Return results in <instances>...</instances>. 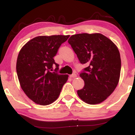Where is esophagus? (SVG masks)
<instances>
[{
	"label": "esophagus",
	"instance_id": "esophagus-1",
	"mask_svg": "<svg viewBox=\"0 0 135 135\" xmlns=\"http://www.w3.org/2000/svg\"><path fill=\"white\" fill-rule=\"evenodd\" d=\"M70 77H71V78H76V77H77V74H75V73H73V74H72L71 75H70Z\"/></svg>",
	"mask_w": 135,
	"mask_h": 135
}]
</instances>
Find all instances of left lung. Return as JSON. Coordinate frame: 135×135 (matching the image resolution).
<instances>
[{
    "mask_svg": "<svg viewBox=\"0 0 135 135\" xmlns=\"http://www.w3.org/2000/svg\"><path fill=\"white\" fill-rule=\"evenodd\" d=\"M68 42L80 62L88 65L80 74L84 86L77 90L79 97L89 104L103 102L113 92L119 81L121 58L117 46L99 33L73 35Z\"/></svg>",
    "mask_w": 135,
    "mask_h": 135,
    "instance_id": "1",
    "label": "left lung"
}]
</instances>
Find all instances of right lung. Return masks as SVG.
Wrapping results in <instances>:
<instances>
[{
	"label": "right lung",
	"mask_w": 135,
	"mask_h": 135,
	"mask_svg": "<svg viewBox=\"0 0 135 135\" xmlns=\"http://www.w3.org/2000/svg\"><path fill=\"white\" fill-rule=\"evenodd\" d=\"M69 35L38 36L22 47L17 61V73L24 93L35 103L47 105L58 98L68 76L59 74V64L55 62L61 44ZM56 69L53 70V65Z\"/></svg>",
	"instance_id": "1"
}]
</instances>
